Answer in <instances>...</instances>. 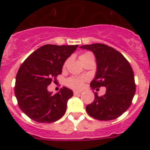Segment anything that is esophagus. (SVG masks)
<instances>
[{
	"label": "esophagus",
	"mask_w": 150,
	"mask_h": 150,
	"mask_svg": "<svg viewBox=\"0 0 150 150\" xmlns=\"http://www.w3.org/2000/svg\"><path fill=\"white\" fill-rule=\"evenodd\" d=\"M81 92H82L81 91H76V90H74V95H78V94H80Z\"/></svg>",
	"instance_id": "obj_1"
}]
</instances>
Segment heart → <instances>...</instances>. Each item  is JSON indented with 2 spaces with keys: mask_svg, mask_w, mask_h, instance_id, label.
I'll use <instances>...</instances> for the list:
<instances>
[{
  "mask_svg": "<svg viewBox=\"0 0 150 150\" xmlns=\"http://www.w3.org/2000/svg\"><path fill=\"white\" fill-rule=\"evenodd\" d=\"M87 54L86 53L82 55L81 56H84V55H86ZM83 84H84V79L83 78H78V77H72L70 78V79L67 80V85L68 86L71 87L73 88H76V89H79V88H82L83 86Z\"/></svg>",
  "mask_w": 150,
  "mask_h": 150,
  "instance_id": "obj_1",
  "label": "heart"
}]
</instances>
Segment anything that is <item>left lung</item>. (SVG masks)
I'll return each mask as SVG.
<instances>
[{"instance_id":"left-lung-1","label":"left lung","mask_w":150,"mask_h":150,"mask_svg":"<svg viewBox=\"0 0 150 150\" xmlns=\"http://www.w3.org/2000/svg\"><path fill=\"white\" fill-rule=\"evenodd\" d=\"M79 48L91 51L96 59L97 71L90 83L91 88L106 87L103 96L95 92L94 101L86 107L87 112L96 120H115L128 109L134 96L133 70L122 54L110 46L95 43Z\"/></svg>"}]
</instances>
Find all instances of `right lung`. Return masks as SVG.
Returning <instances> with one entry per match:
<instances>
[{"instance_id":"right-lung-1","label":"right lung","mask_w":150,"mask_h":150,"mask_svg":"<svg viewBox=\"0 0 150 150\" xmlns=\"http://www.w3.org/2000/svg\"><path fill=\"white\" fill-rule=\"evenodd\" d=\"M77 47L78 45H44L22 64L16 77L15 95L20 109L30 119L50 123L65 113L67 100L74 95L72 90L63 87L52 95L47 86L62 74L64 64Z\"/></svg>"}]
</instances>
